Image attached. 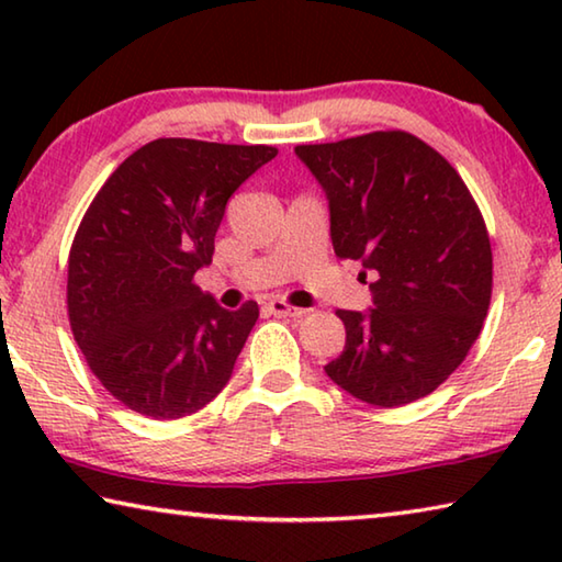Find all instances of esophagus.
Listing matches in <instances>:
<instances>
[{
  "label": "esophagus",
  "instance_id": "obj_1",
  "mask_svg": "<svg viewBox=\"0 0 562 562\" xmlns=\"http://www.w3.org/2000/svg\"><path fill=\"white\" fill-rule=\"evenodd\" d=\"M268 310L272 312V315H278V317H302L304 312H307V310H302V307H292V304H288L284 300H270L268 302Z\"/></svg>",
  "mask_w": 562,
  "mask_h": 562
}]
</instances>
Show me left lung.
<instances>
[{
	"mask_svg": "<svg viewBox=\"0 0 562 562\" xmlns=\"http://www.w3.org/2000/svg\"><path fill=\"white\" fill-rule=\"evenodd\" d=\"M329 201L337 258L374 274L369 312L337 310L345 351L327 376L359 402L394 408L443 384L488 315L493 255L456 168L406 131L297 146Z\"/></svg>",
	"mask_w": 562,
	"mask_h": 562,
	"instance_id": "obj_1",
	"label": "left lung"
}]
</instances>
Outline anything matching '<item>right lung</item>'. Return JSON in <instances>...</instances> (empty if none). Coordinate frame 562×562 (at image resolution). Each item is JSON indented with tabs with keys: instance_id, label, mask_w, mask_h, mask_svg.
<instances>
[{
	"instance_id": "obj_1",
	"label": "right lung",
	"mask_w": 562,
	"mask_h": 562,
	"mask_svg": "<svg viewBox=\"0 0 562 562\" xmlns=\"http://www.w3.org/2000/svg\"><path fill=\"white\" fill-rule=\"evenodd\" d=\"M272 146L158 138L113 170L74 235L66 304L87 364L131 412L195 414L223 392L260 317L193 282L213 262L231 195Z\"/></svg>"
}]
</instances>
